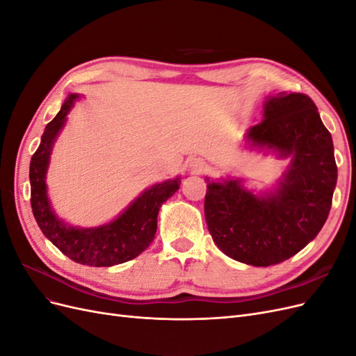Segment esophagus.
Listing matches in <instances>:
<instances>
[{
  "label": "esophagus",
  "instance_id": "34e87169",
  "mask_svg": "<svg viewBox=\"0 0 356 356\" xmlns=\"http://www.w3.org/2000/svg\"><path fill=\"white\" fill-rule=\"evenodd\" d=\"M193 168H195L196 172L207 170V166H204V163H203V161H200V160H195V161H193Z\"/></svg>",
  "mask_w": 356,
  "mask_h": 356
}]
</instances>
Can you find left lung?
Segmentation results:
<instances>
[{"instance_id":"8db88e82","label":"left lung","mask_w":356,"mask_h":356,"mask_svg":"<svg viewBox=\"0 0 356 356\" xmlns=\"http://www.w3.org/2000/svg\"><path fill=\"white\" fill-rule=\"evenodd\" d=\"M252 145L293 156L279 188L257 197L239 181L207 178L204 218L213 242L236 261L267 267L288 260L316 238L337 182L332 138L305 93H277L248 132Z\"/></svg>"}]
</instances>
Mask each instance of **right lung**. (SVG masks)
Returning <instances> with one entry per match:
<instances>
[{
	"label": "right lung",
	"mask_w": 356,
	"mask_h": 356,
	"mask_svg": "<svg viewBox=\"0 0 356 356\" xmlns=\"http://www.w3.org/2000/svg\"><path fill=\"white\" fill-rule=\"evenodd\" d=\"M70 95L60 111L46 126L40 147L32 154L29 165L31 208L42 234L72 261L108 267L126 263L138 257L153 242L157 230V215L161 203L179 188V178L154 184L144 191L120 217L96 229H74L56 218L50 209L46 193V170L53 141L62 129L74 101Z\"/></svg>",
	"instance_id": "right-lung-1"
}]
</instances>
